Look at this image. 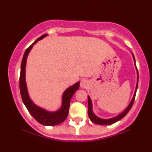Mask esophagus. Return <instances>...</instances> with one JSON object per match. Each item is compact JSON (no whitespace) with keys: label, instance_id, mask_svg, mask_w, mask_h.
Masks as SVG:
<instances>
[{"label":"esophagus","instance_id":"esophagus-1","mask_svg":"<svg viewBox=\"0 0 152 152\" xmlns=\"http://www.w3.org/2000/svg\"><path fill=\"white\" fill-rule=\"evenodd\" d=\"M88 81L86 79H83L81 81V83H80V86L82 88H86L88 86Z\"/></svg>","mask_w":152,"mask_h":152}]
</instances>
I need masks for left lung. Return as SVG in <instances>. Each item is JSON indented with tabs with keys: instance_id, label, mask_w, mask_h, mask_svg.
Wrapping results in <instances>:
<instances>
[{
	"instance_id": "8db88e82",
	"label": "left lung",
	"mask_w": 152,
	"mask_h": 152,
	"mask_svg": "<svg viewBox=\"0 0 152 152\" xmlns=\"http://www.w3.org/2000/svg\"><path fill=\"white\" fill-rule=\"evenodd\" d=\"M132 56H133L134 64H135L136 69H137V66H136V63H135V58H134V56L133 53H132ZM138 80H139V74H138V70H137V86H136V89H135V92H134L133 98H132L130 104H129L128 106H127L126 109H125L123 112H121V114H118V116H115V117H114V118H109V119H104V118H101L98 117V116H96V115L94 114L93 109H92L91 100L89 96H88V117H89L91 121L92 122H94V123L96 124H99V125H110V124H112L116 123V121H119V120L121 119L122 118L124 117V116H126L127 114H128V112L130 111V109H132V106H133V104H134V99H135L136 93H137V90L138 88Z\"/></svg>"
}]
</instances>
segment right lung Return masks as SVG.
<instances>
[{
  "label": "right lung",
  "mask_w": 152,
  "mask_h": 152,
  "mask_svg": "<svg viewBox=\"0 0 152 152\" xmlns=\"http://www.w3.org/2000/svg\"><path fill=\"white\" fill-rule=\"evenodd\" d=\"M47 36V34H44L38 38L35 42L31 44L24 53L23 57L21 66H20V78H19V86H20V91L23 102L25 104L26 107L27 108L28 112L31 114V116L41 124L44 126H55V125L60 124L63 121H65L66 117L69 114V106H70V101L72 98L75 92L79 88L80 82L78 81L68 88L64 92L62 96V105L61 107L56 111H48L46 110L36 106L32 100L29 97L28 93L27 86L26 83V60H27L28 55L31 51V48H33L34 44H36L38 41Z\"/></svg>",
  "instance_id": "right-lung-1"
}]
</instances>
